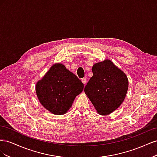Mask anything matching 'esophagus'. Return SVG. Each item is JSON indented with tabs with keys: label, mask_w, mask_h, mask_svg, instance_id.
<instances>
[{
	"label": "esophagus",
	"mask_w": 157,
	"mask_h": 157,
	"mask_svg": "<svg viewBox=\"0 0 157 157\" xmlns=\"http://www.w3.org/2000/svg\"><path fill=\"white\" fill-rule=\"evenodd\" d=\"M81 80H82V83H83L84 85L86 84V77H84V78H82Z\"/></svg>",
	"instance_id": "34e87169"
}]
</instances>
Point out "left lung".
Segmentation results:
<instances>
[{"instance_id": "obj_1", "label": "left lung", "mask_w": 157, "mask_h": 157, "mask_svg": "<svg viewBox=\"0 0 157 157\" xmlns=\"http://www.w3.org/2000/svg\"><path fill=\"white\" fill-rule=\"evenodd\" d=\"M92 73L93 76L84 88V92L98 113L109 115L124 101L128 88V78L109 59L94 64Z\"/></svg>"}]
</instances>
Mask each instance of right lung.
<instances>
[{
    "mask_svg": "<svg viewBox=\"0 0 157 157\" xmlns=\"http://www.w3.org/2000/svg\"><path fill=\"white\" fill-rule=\"evenodd\" d=\"M83 88L80 80L61 63L52 65L35 88L40 103L54 115L67 113Z\"/></svg>",
    "mask_w": 157,
    "mask_h": 157,
    "instance_id": "add662e5",
    "label": "right lung"
}]
</instances>
